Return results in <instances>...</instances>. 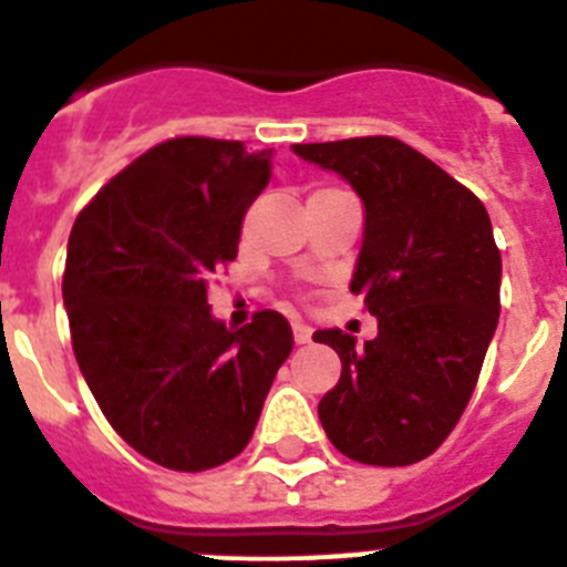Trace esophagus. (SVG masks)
I'll list each match as a JSON object with an SVG mask.
<instances>
[{"label": "esophagus", "instance_id": "esophagus-1", "mask_svg": "<svg viewBox=\"0 0 567 567\" xmlns=\"http://www.w3.org/2000/svg\"><path fill=\"white\" fill-rule=\"evenodd\" d=\"M292 334H295V343L303 346L312 340V329L307 327V323H292Z\"/></svg>", "mask_w": 567, "mask_h": 567}]
</instances>
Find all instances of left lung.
Wrapping results in <instances>:
<instances>
[{"label": "left lung", "instance_id": "1", "mask_svg": "<svg viewBox=\"0 0 567 567\" xmlns=\"http://www.w3.org/2000/svg\"><path fill=\"white\" fill-rule=\"evenodd\" d=\"M292 150L360 195L363 247L349 289L378 318L363 346L340 329L315 332L343 365L318 417L349 460L412 465L452 434L497 329L503 258L491 218L471 189L389 135Z\"/></svg>", "mask_w": 567, "mask_h": 567}]
</instances>
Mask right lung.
I'll return each instance as SVG.
<instances>
[{"label": "right lung", "instance_id": "right-lung-1", "mask_svg": "<svg viewBox=\"0 0 567 567\" xmlns=\"http://www.w3.org/2000/svg\"><path fill=\"white\" fill-rule=\"evenodd\" d=\"M272 150L169 138L104 184L70 229L62 298L79 369L118 437L173 471L238 457L280 363L287 318H213L207 284L238 255Z\"/></svg>", "mask_w": 567, "mask_h": 567}]
</instances>
